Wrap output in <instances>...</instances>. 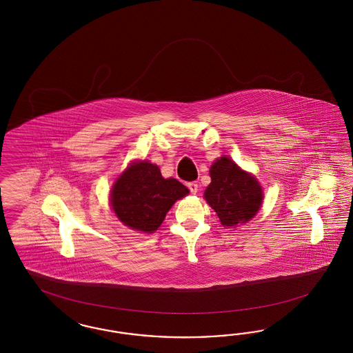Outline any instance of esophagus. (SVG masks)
Instances as JSON below:
<instances>
[{"instance_id":"obj_1","label":"esophagus","mask_w":353,"mask_h":353,"mask_svg":"<svg viewBox=\"0 0 353 353\" xmlns=\"http://www.w3.org/2000/svg\"><path fill=\"white\" fill-rule=\"evenodd\" d=\"M186 186L189 188V190H190L192 194H196V192H198V183L195 181L188 182V183H186Z\"/></svg>"}]
</instances>
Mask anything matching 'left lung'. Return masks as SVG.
<instances>
[{"mask_svg": "<svg viewBox=\"0 0 353 353\" xmlns=\"http://www.w3.org/2000/svg\"><path fill=\"white\" fill-rule=\"evenodd\" d=\"M211 183L204 198L219 216L221 224L235 226L246 223L256 214L263 192L250 173L242 171L234 161L223 157L211 167Z\"/></svg>", "mask_w": 353, "mask_h": 353, "instance_id": "obj_1", "label": "left lung"}]
</instances>
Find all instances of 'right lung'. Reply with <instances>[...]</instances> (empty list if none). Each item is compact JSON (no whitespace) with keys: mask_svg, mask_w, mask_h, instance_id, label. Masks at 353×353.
I'll list each match as a JSON object with an SVG mask.
<instances>
[{"mask_svg":"<svg viewBox=\"0 0 353 353\" xmlns=\"http://www.w3.org/2000/svg\"><path fill=\"white\" fill-rule=\"evenodd\" d=\"M189 190L176 179H163L158 165L134 163L124 172L111 192L112 210L130 229L152 233L167 212Z\"/></svg>","mask_w":353,"mask_h":353,"instance_id":"obj_1","label":"right lung"}]
</instances>
